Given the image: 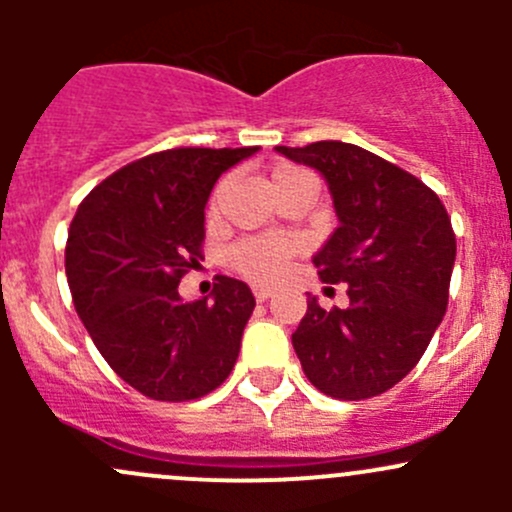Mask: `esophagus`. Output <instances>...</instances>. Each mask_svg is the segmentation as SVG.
Returning <instances> with one entry per match:
<instances>
[{"mask_svg": "<svg viewBox=\"0 0 512 512\" xmlns=\"http://www.w3.org/2000/svg\"><path fill=\"white\" fill-rule=\"evenodd\" d=\"M252 294H255L257 302H267V299L275 294V289L272 287H265V285H252Z\"/></svg>", "mask_w": 512, "mask_h": 512, "instance_id": "esophagus-1", "label": "esophagus"}]
</instances>
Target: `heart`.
Instances as JSON below:
<instances>
[{
  "label": "heart",
  "instance_id": "b5f03b06",
  "mask_svg": "<svg viewBox=\"0 0 512 512\" xmlns=\"http://www.w3.org/2000/svg\"><path fill=\"white\" fill-rule=\"evenodd\" d=\"M299 178H312L307 170L294 168V165H282L272 173V190H280L282 185L292 183ZM215 205H218V195L210 203V213H215ZM299 252V242L292 237H280V235H267V237H247V240L235 242V245L227 250L225 262L235 272H240L242 277L252 282H277L285 277L289 260Z\"/></svg>",
  "mask_w": 512,
  "mask_h": 512
}]
</instances>
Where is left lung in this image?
<instances>
[{
	"label": "left lung",
	"mask_w": 512,
	"mask_h": 512,
	"mask_svg": "<svg viewBox=\"0 0 512 512\" xmlns=\"http://www.w3.org/2000/svg\"><path fill=\"white\" fill-rule=\"evenodd\" d=\"M277 153L324 175L339 227L314 267L347 282L349 307L307 314L292 334L307 379L342 401L379 396L418 364L448 307L456 235L441 198L416 175L342 141Z\"/></svg>",
	"instance_id": "obj_1"
}]
</instances>
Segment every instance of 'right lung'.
I'll use <instances>...</instances> for the list:
<instances>
[{
  "instance_id": "right-lung-1",
  "label": "right lung",
  "mask_w": 512,
  "mask_h": 512,
  "mask_svg": "<svg viewBox=\"0 0 512 512\" xmlns=\"http://www.w3.org/2000/svg\"><path fill=\"white\" fill-rule=\"evenodd\" d=\"M260 148H170L123 165L84 198L66 240L74 307L113 371L156 401H193L230 376L255 309L220 275L213 299L178 285L203 257L205 203L220 175Z\"/></svg>"
}]
</instances>
